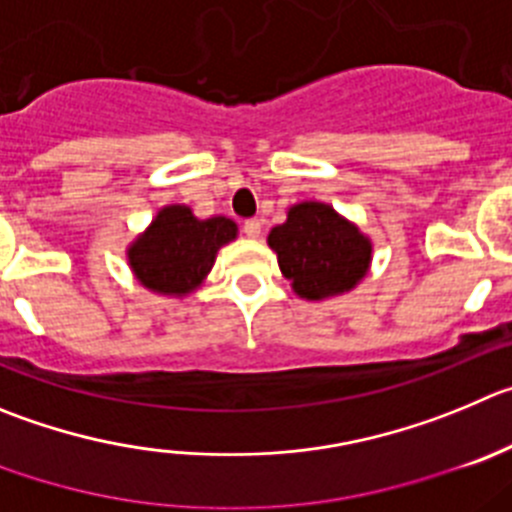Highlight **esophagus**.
Wrapping results in <instances>:
<instances>
[{"label":"esophagus","instance_id":"34e87169","mask_svg":"<svg viewBox=\"0 0 512 512\" xmlns=\"http://www.w3.org/2000/svg\"><path fill=\"white\" fill-rule=\"evenodd\" d=\"M242 229H245L247 237L257 240V237H260V232H262V222H260V219H247V222L242 224Z\"/></svg>","mask_w":512,"mask_h":512}]
</instances>
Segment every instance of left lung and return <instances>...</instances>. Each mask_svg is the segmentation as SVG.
Masks as SVG:
<instances>
[{
	"mask_svg": "<svg viewBox=\"0 0 512 512\" xmlns=\"http://www.w3.org/2000/svg\"><path fill=\"white\" fill-rule=\"evenodd\" d=\"M278 255L280 272L305 300H323L348 293L366 278L371 265V240L333 207L300 202L288 219L267 234Z\"/></svg>",
	"mask_w": 512,
	"mask_h": 512,
	"instance_id": "obj_1",
	"label": "left lung"
}]
</instances>
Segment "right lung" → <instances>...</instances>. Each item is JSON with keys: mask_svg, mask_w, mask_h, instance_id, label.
<instances>
[{"mask_svg": "<svg viewBox=\"0 0 512 512\" xmlns=\"http://www.w3.org/2000/svg\"><path fill=\"white\" fill-rule=\"evenodd\" d=\"M237 237L227 217L197 219L184 204H169L128 247V265L143 288L159 295H189L204 283L219 247Z\"/></svg>", "mask_w": 512, "mask_h": 512, "instance_id": "right-lung-1", "label": "right lung"}]
</instances>
